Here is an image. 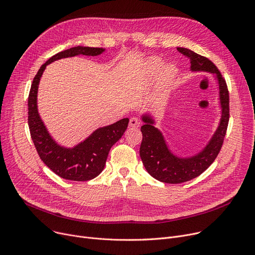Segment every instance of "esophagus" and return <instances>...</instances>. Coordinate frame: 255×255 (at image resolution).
<instances>
[{
  "instance_id": "esophagus-1",
  "label": "esophagus",
  "mask_w": 255,
  "mask_h": 255,
  "mask_svg": "<svg viewBox=\"0 0 255 255\" xmlns=\"http://www.w3.org/2000/svg\"><path fill=\"white\" fill-rule=\"evenodd\" d=\"M129 126L130 127H133V128H136V127H139L140 126V121L138 120V118H131L130 119V122H129Z\"/></svg>"
}]
</instances>
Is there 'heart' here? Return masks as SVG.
Here are the masks:
<instances>
[{"label":"heart","mask_w":255,"mask_h":255,"mask_svg":"<svg viewBox=\"0 0 255 255\" xmlns=\"http://www.w3.org/2000/svg\"><path fill=\"white\" fill-rule=\"evenodd\" d=\"M162 66H163V61L159 57H153L149 59L147 62V66H146L147 74L149 76H156L161 70ZM175 75H176V68L173 65H168L162 71L161 80L164 84H169L170 82H172Z\"/></svg>","instance_id":"b5f03b06"}]
</instances>
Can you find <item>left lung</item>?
Here are the masks:
<instances>
[{
  "mask_svg": "<svg viewBox=\"0 0 255 255\" xmlns=\"http://www.w3.org/2000/svg\"><path fill=\"white\" fill-rule=\"evenodd\" d=\"M176 49L190 59L192 70H205L217 76L222 118L216 133L202 152L190 158H179L168 150L162 134L153 126V119L147 115L143 116L144 124L141 126L142 141L139 151L141 160L150 175L166 184L185 183L203 173L219 154L229 122V92L220 70L205 56L188 48L177 47Z\"/></svg>",
  "mask_w": 255,
  "mask_h": 255,
  "instance_id": "8db88e82",
  "label": "left lung"
}]
</instances>
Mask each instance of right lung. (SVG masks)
<instances>
[{"label": "right lung", "mask_w": 255, "mask_h": 255, "mask_svg": "<svg viewBox=\"0 0 255 255\" xmlns=\"http://www.w3.org/2000/svg\"><path fill=\"white\" fill-rule=\"evenodd\" d=\"M104 51L98 47L76 46L50 57L41 65L33 79L28 97V125L30 135L41 160L57 175L68 180L86 181L98 176L105 167L113 145L127 129L129 119L124 118L112 125L96 130L89 138L74 148H63L48 134L37 111V91L42 72L50 62L79 54L99 55Z\"/></svg>", "instance_id": "obj_1"}]
</instances>
